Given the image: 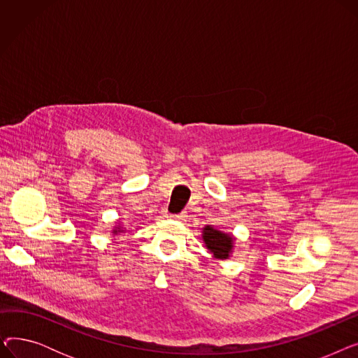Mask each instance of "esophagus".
I'll return each instance as SVG.
<instances>
[{
  "instance_id": "34e87169",
  "label": "esophagus",
  "mask_w": 358,
  "mask_h": 358,
  "mask_svg": "<svg viewBox=\"0 0 358 358\" xmlns=\"http://www.w3.org/2000/svg\"><path fill=\"white\" fill-rule=\"evenodd\" d=\"M174 219H178V220H184L187 219V213L185 212H181V213H177V215H173Z\"/></svg>"
}]
</instances>
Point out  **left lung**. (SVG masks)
<instances>
[{
    "instance_id": "8db88e82",
    "label": "left lung",
    "mask_w": 358,
    "mask_h": 358,
    "mask_svg": "<svg viewBox=\"0 0 358 358\" xmlns=\"http://www.w3.org/2000/svg\"><path fill=\"white\" fill-rule=\"evenodd\" d=\"M203 239L206 242V247L210 250V252H213L215 258L224 259L229 257L234 241L232 236L216 231L212 227H206L203 229Z\"/></svg>"
}]
</instances>
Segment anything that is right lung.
Wrapping results in <instances>:
<instances>
[{
	"instance_id": "add662e5",
	"label": "right lung",
	"mask_w": 358,
	"mask_h": 358,
	"mask_svg": "<svg viewBox=\"0 0 358 358\" xmlns=\"http://www.w3.org/2000/svg\"><path fill=\"white\" fill-rule=\"evenodd\" d=\"M115 232H120V231H115Z\"/></svg>"
}]
</instances>
